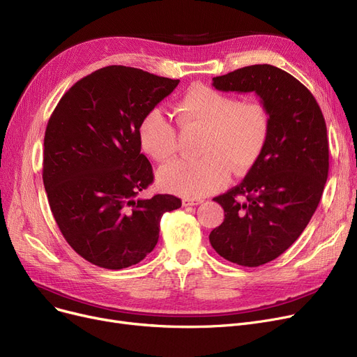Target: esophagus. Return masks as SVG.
<instances>
[{"label": "esophagus", "mask_w": 357, "mask_h": 357, "mask_svg": "<svg viewBox=\"0 0 357 357\" xmlns=\"http://www.w3.org/2000/svg\"><path fill=\"white\" fill-rule=\"evenodd\" d=\"M204 199H201V198H183V201H182V204L185 205V207H192V205H198V204H201Z\"/></svg>", "instance_id": "obj_1"}]
</instances>
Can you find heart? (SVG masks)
Instances as JSON below:
<instances>
[{"label": "heart", "mask_w": 357, "mask_h": 357, "mask_svg": "<svg viewBox=\"0 0 357 357\" xmlns=\"http://www.w3.org/2000/svg\"><path fill=\"white\" fill-rule=\"evenodd\" d=\"M182 127L204 128L195 160H175L159 171L165 190L186 198H198L226 185L233 171L249 172L268 144L271 119L259 101L241 102L237 97L195 85L176 105ZM137 136L144 152L166 162L178 150L176 130L160 108L149 109L140 120Z\"/></svg>", "instance_id": "obj_1"}]
</instances>
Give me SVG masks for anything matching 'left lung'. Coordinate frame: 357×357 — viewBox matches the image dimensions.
Returning a JSON list of instances; mask_svg holds the SVG:
<instances>
[{
  "mask_svg": "<svg viewBox=\"0 0 357 357\" xmlns=\"http://www.w3.org/2000/svg\"><path fill=\"white\" fill-rule=\"evenodd\" d=\"M213 85L255 92L269 112L264 153L237 186L214 198L224 221L210 233L221 257L256 268L282 255L315 213L328 176L327 127L307 86L276 66L240 68Z\"/></svg>",
  "mask_w": 357,
  "mask_h": 357,
  "instance_id": "left-lung-1",
  "label": "left lung"
}]
</instances>
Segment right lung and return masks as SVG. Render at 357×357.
<instances>
[{
  "label": "right lung",
  "instance_id": "1",
  "mask_svg": "<svg viewBox=\"0 0 357 357\" xmlns=\"http://www.w3.org/2000/svg\"><path fill=\"white\" fill-rule=\"evenodd\" d=\"M179 84L128 66L86 75L61 98L45 133L43 183L69 246L105 269L133 266L159 240L160 218L182 202L139 197L153 182L137 130Z\"/></svg>",
  "mask_w": 357,
  "mask_h": 357
}]
</instances>
